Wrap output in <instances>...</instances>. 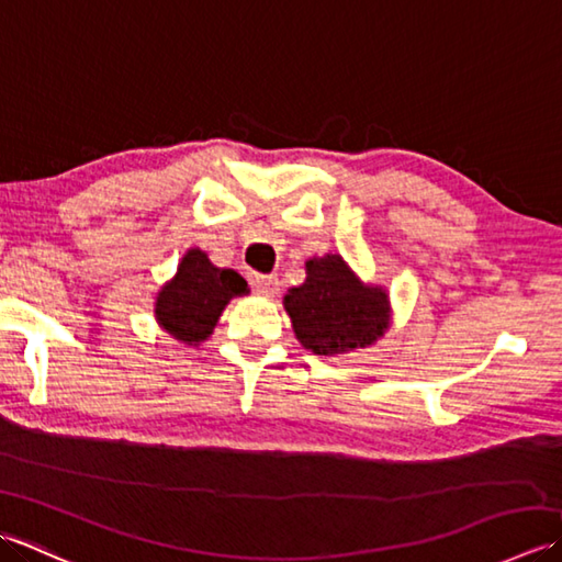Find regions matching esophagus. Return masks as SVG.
<instances>
[{
	"label": "esophagus",
	"mask_w": 562,
	"mask_h": 562,
	"mask_svg": "<svg viewBox=\"0 0 562 562\" xmlns=\"http://www.w3.org/2000/svg\"><path fill=\"white\" fill-rule=\"evenodd\" d=\"M254 288L258 294L262 296H274L280 292V280L274 278V274H254Z\"/></svg>",
	"instance_id": "1"
}]
</instances>
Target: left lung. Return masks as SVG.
Wrapping results in <instances>:
<instances>
[{"mask_svg":"<svg viewBox=\"0 0 562 562\" xmlns=\"http://www.w3.org/2000/svg\"><path fill=\"white\" fill-rule=\"evenodd\" d=\"M296 338L316 355L372 345L389 328L386 292L362 288L340 256L306 262V282L284 294Z\"/></svg>","mask_w":562,"mask_h":562,"instance_id":"8db88e82","label":"left lung"}]
</instances>
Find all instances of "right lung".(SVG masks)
I'll use <instances>...</instances> for the list:
<instances>
[{
	"instance_id": "right-lung-1",
	"label": "right lung",
	"mask_w": 562,
	"mask_h": 562,
	"mask_svg": "<svg viewBox=\"0 0 562 562\" xmlns=\"http://www.w3.org/2000/svg\"><path fill=\"white\" fill-rule=\"evenodd\" d=\"M246 290L241 274L214 268L198 248L188 250L176 278L159 292L157 318L176 340L193 345L214 330L226 302Z\"/></svg>"
}]
</instances>
